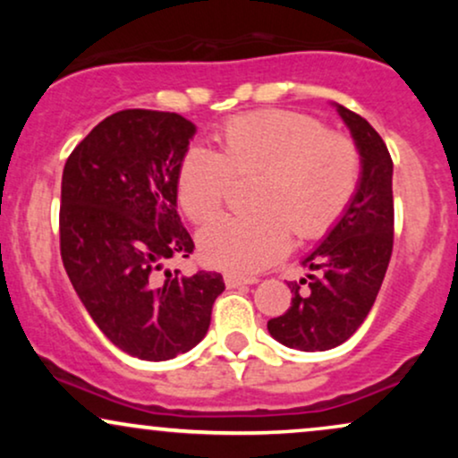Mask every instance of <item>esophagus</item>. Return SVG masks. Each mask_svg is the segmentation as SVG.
<instances>
[{"mask_svg":"<svg viewBox=\"0 0 458 458\" xmlns=\"http://www.w3.org/2000/svg\"><path fill=\"white\" fill-rule=\"evenodd\" d=\"M224 280L228 288H239V286H247V284H256L259 282V277H245V276H236V273H225Z\"/></svg>","mask_w":458,"mask_h":458,"instance_id":"obj_1","label":"esophagus"}]
</instances>
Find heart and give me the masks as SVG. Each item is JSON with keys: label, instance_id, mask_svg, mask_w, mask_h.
<instances>
[{"label": "heart", "instance_id": "heart-1", "mask_svg": "<svg viewBox=\"0 0 458 458\" xmlns=\"http://www.w3.org/2000/svg\"><path fill=\"white\" fill-rule=\"evenodd\" d=\"M217 146H193L178 167V202L196 222L217 213L233 172L262 170L254 193L260 211L219 215L199 230V251L219 269H265L286 254L295 228L303 236L327 230L360 182L357 146L306 114L271 109L236 115L217 133Z\"/></svg>", "mask_w": 458, "mask_h": 458}]
</instances>
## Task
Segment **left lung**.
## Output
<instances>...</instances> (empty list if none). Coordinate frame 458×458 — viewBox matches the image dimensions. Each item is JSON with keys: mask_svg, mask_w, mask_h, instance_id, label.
Instances as JSON below:
<instances>
[{"mask_svg": "<svg viewBox=\"0 0 458 458\" xmlns=\"http://www.w3.org/2000/svg\"><path fill=\"white\" fill-rule=\"evenodd\" d=\"M331 105L360 150L361 174L338 222L301 259L310 273L288 282L291 308L267 323L277 343L297 351H329L360 329L379 295L394 245V163L386 141L361 115Z\"/></svg>", "mask_w": 458, "mask_h": 458, "instance_id": "obj_1", "label": "left lung"}]
</instances>
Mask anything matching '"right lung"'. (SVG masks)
Segmentation results:
<instances>
[{"label":"right lung","instance_id":"add662e5","mask_svg":"<svg viewBox=\"0 0 458 458\" xmlns=\"http://www.w3.org/2000/svg\"><path fill=\"white\" fill-rule=\"evenodd\" d=\"M193 135L178 114L124 109L83 138L62 174L60 250L72 288L109 343L146 361L191 351L225 288L215 271L165 269L193 251L176 204Z\"/></svg>","mask_w":458,"mask_h":458}]
</instances>
